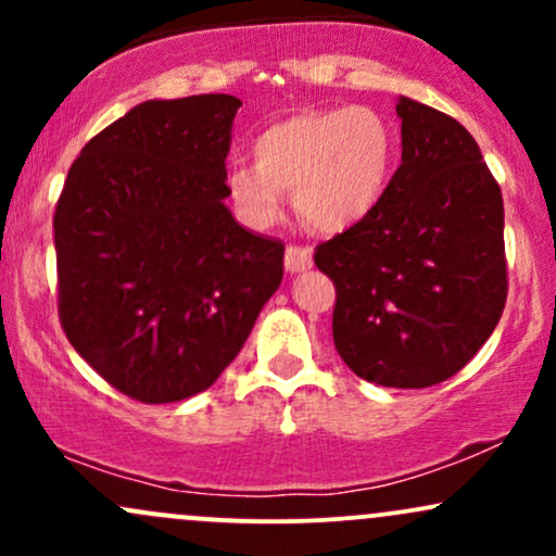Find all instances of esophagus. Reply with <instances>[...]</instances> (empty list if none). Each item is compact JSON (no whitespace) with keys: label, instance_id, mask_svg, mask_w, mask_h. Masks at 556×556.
Wrapping results in <instances>:
<instances>
[{"label":"esophagus","instance_id":"1","mask_svg":"<svg viewBox=\"0 0 556 556\" xmlns=\"http://www.w3.org/2000/svg\"><path fill=\"white\" fill-rule=\"evenodd\" d=\"M314 266V253L311 248H300V245H290L285 251V269L290 274H300L308 271Z\"/></svg>","mask_w":556,"mask_h":556}]
</instances>
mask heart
I'll use <instances>...</instances> for the list:
<instances>
[{"label":"heart","instance_id":"1","mask_svg":"<svg viewBox=\"0 0 556 556\" xmlns=\"http://www.w3.org/2000/svg\"><path fill=\"white\" fill-rule=\"evenodd\" d=\"M256 164H235L225 188L251 227H271L295 193L298 214L318 232H348L392 190L400 140L374 106L305 110L266 127L253 143Z\"/></svg>","mask_w":556,"mask_h":556}]
</instances>
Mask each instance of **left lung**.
<instances>
[{
	"mask_svg": "<svg viewBox=\"0 0 556 556\" xmlns=\"http://www.w3.org/2000/svg\"><path fill=\"white\" fill-rule=\"evenodd\" d=\"M402 164L358 227L316 248L337 287V353L381 387L455 376L500 324L507 300L502 190L450 114L400 96Z\"/></svg>",
	"mask_w": 556,
	"mask_h": 556,
	"instance_id": "8db88e82",
	"label": "left lung"
}]
</instances>
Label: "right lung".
<instances>
[{"instance_id":"1","label":"right lung","mask_w":556,"mask_h":556,"mask_svg":"<svg viewBox=\"0 0 556 556\" xmlns=\"http://www.w3.org/2000/svg\"><path fill=\"white\" fill-rule=\"evenodd\" d=\"M240 106L229 93L143 101L67 172L54 214L62 327L132 400L212 387L282 285V242L225 203Z\"/></svg>"}]
</instances>
